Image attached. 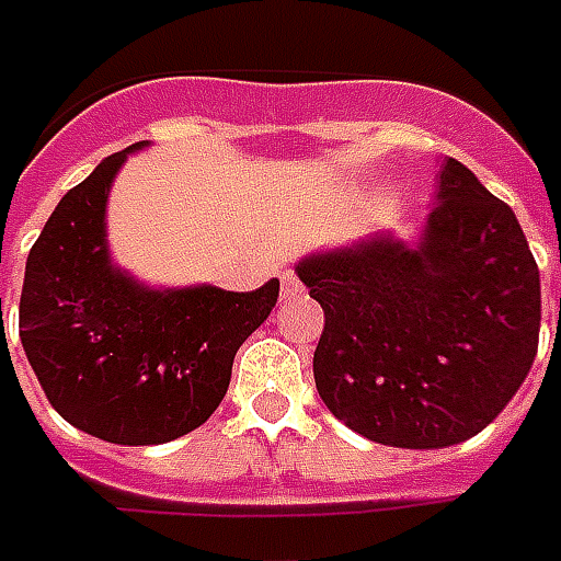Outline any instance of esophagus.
<instances>
[{"instance_id":"34e87169","label":"esophagus","mask_w":561,"mask_h":561,"mask_svg":"<svg viewBox=\"0 0 561 561\" xmlns=\"http://www.w3.org/2000/svg\"><path fill=\"white\" fill-rule=\"evenodd\" d=\"M280 293H284V299H293V296H299V293H301L299 277H296L293 272L284 274V277H280Z\"/></svg>"}]
</instances>
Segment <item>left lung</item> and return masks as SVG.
<instances>
[{"label":"left lung","instance_id":"8db88e82","mask_svg":"<svg viewBox=\"0 0 561 561\" xmlns=\"http://www.w3.org/2000/svg\"><path fill=\"white\" fill-rule=\"evenodd\" d=\"M299 277L325 313L313 380L363 438L438 450L502 414L538 353L541 274L514 210L459 160L414 244L313 253Z\"/></svg>","mask_w":561,"mask_h":561}]
</instances>
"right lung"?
I'll return each instance as SVG.
<instances>
[{"instance_id": "obj_1", "label": "right lung", "mask_w": 561, "mask_h": 561, "mask_svg": "<svg viewBox=\"0 0 561 561\" xmlns=\"http://www.w3.org/2000/svg\"><path fill=\"white\" fill-rule=\"evenodd\" d=\"M138 147L105 157L59 198L20 293V341L54 411L129 447L181 438L217 411L238 347L280 293L277 277L253 293L147 289L111 265L105 202Z\"/></svg>"}]
</instances>
